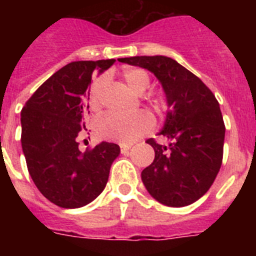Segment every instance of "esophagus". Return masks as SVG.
I'll return each instance as SVG.
<instances>
[{"mask_svg":"<svg viewBox=\"0 0 256 256\" xmlns=\"http://www.w3.org/2000/svg\"><path fill=\"white\" fill-rule=\"evenodd\" d=\"M130 148H132L130 144H120L122 154H124V155H126V154H128V151L130 150Z\"/></svg>","mask_w":256,"mask_h":256,"instance_id":"1","label":"esophagus"}]
</instances>
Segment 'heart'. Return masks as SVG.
I'll return each mask as SVG.
<instances>
[{"instance_id": "1", "label": "heart", "mask_w": 256, "mask_h": 256, "mask_svg": "<svg viewBox=\"0 0 256 256\" xmlns=\"http://www.w3.org/2000/svg\"><path fill=\"white\" fill-rule=\"evenodd\" d=\"M124 82L136 94H142L150 86V76L142 68H126L122 73ZM108 86V76L94 79L90 90V108L98 110L102 104V94ZM154 119L148 112H140L133 115L106 114L96 123V132L101 138L130 144L152 128Z\"/></svg>"}]
</instances>
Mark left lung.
<instances>
[{
	"instance_id": "1",
	"label": "left lung",
	"mask_w": 256,
	"mask_h": 256,
	"mask_svg": "<svg viewBox=\"0 0 256 256\" xmlns=\"http://www.w3.org/2000/svg\"><path fill=\"white\" fill-rule=\"evenodd\" d=\"M120 62L154 73L164 90L168 112L160 134L148 140L155 159L141 173L151 196L166 206H187L212 187L223 159L226 126L216 96L200 78L166 56H133Z\"/></svg>"
}]
</instances>
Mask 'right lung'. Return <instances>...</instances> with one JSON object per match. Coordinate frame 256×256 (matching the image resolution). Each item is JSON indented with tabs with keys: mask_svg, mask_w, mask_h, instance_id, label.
<instances>
[{
	"mask_svg": "<svg viewBox=\"0 0 256 256\" xmlns=\"http://www.w3.org/2000/svg\"><path fill=\"white\" fill-rule=\"evenodd\" d=\"M114 58L74 61L50 76L22 110V148L40 194L65 209L90 204L105 188L110 166L120 154L101 142L86 152L78 137L86 130L92 73H102Z\"/></svg>",
	"mask_w": 256,
	"mask_h": 256,
	"instance_id": "1",
	"label": "right lung"
}]
</instances>
